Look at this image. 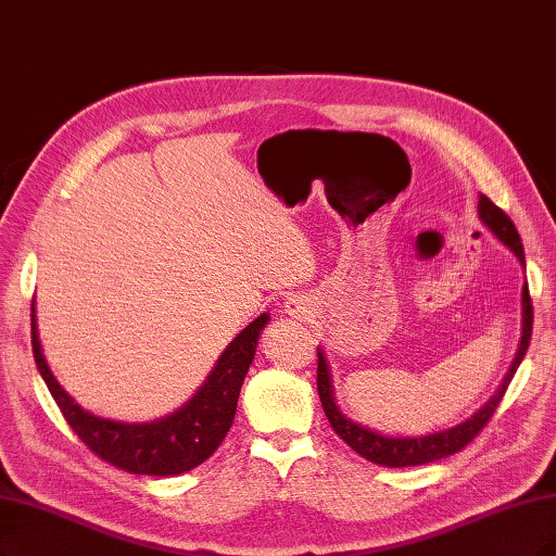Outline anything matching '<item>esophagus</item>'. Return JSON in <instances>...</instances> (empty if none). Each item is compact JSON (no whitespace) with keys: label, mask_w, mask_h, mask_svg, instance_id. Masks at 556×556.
I'll return each instance as SVG.
<instances>
[{"label":"esophagus","mask_w":556,"mask_h":556,"mask_svg":"<svg viewBox=\"0 0 556 556\" xmlns=\"http://www.w3.org/2000/svg\"><path fill=\"white\" fill-rule=\"evenodd\" d=\"M302 309H304V306H302L300 302H295V300L289 302V312H291V314H302Z\"/></svg>","instance_id":"esophagus-1"}]
</instances>
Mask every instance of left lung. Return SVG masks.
<instances>
[{
	"label": "left lung",
	"instance_id": "8db88e82",
	"mask_svg": "<svg viewBox=\"0 0 556 556\" xmlns=\"http://www.w3.org/2000/svg\"><path fill=\"white\" fill-rule=\"evenodd\" d=\"M479 215L488 229L495 233L525 265V250H522L520 233L516 229V224L510 222V217L500 208V205H495L485 194H481L479 197ZM531 327H533V306H531L529 286L525 283V289H522V341H520L516 359H513V364L508 368V376L504 378V382L500 387V392L465 424L442 430V433L424 435V438H387V435L376 433V430H368L351 419H345L334 403L330 368H327V362H325L323 353L318 351L316 382H318V396H320V403L325 409V417L334 428V433L348 446H351L355 454H359L362 458L371 460L376 465H382V467H415V465H426V463H435L446 456H454V454H458V451H463L469 442H475V438L488 426L492 415H495V409L500 407L506 389H508L513 376H516L518 366L527 353L529 341H531Z\"/></svg>",
	"mask_w": 556,
	"mask_h": 556
}]
</instances>
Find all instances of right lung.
Here are the masks:
<instances>
[{
  "label": "right lung",
  "mask_w": 556,
  "mask_h": 556,
  "mask_svg": "<svg viewBox=\"0 0 556 556\" xmlns=\"http://www.w3.org/2000/svg\"><path fill=\"white\" fill-rule=\"evenodd\" d=\"M267 323L261 314L254 323L231 341L222 353L213 374L194 394V399L180 407L172 417L153 424H121L100 419L81 409L50 374L36 334V318L31 314V351L40 376H43L61 415L73 428V433L85 442L93 454L130 475L176 477L185 475L208 460L217 446L229 435L236 417L240 387L250 368L258 334Z\"/></svg>",
  "instance_id": "obj_1"
}]
</instances>
